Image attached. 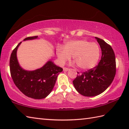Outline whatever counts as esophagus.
I'll list each match as a JSON object with an SVG mask.
<instances>
[{"label":"esophagus","mask_w":129,"mask_h":129,"mask_svg":"<svg viewBox=\"0 0 129 129\" xmlns=\"http://www.w3.org/2000/svg\"><path fill=\"white\" fill-rule=\"evenodd\" d=\"M63 70H64V71H68V70H69V68H68L65 67V68H63Z\"/></svg>","instance_id":"esophagus-1"}]
</instances>
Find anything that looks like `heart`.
<instances>
[{
    "label": "heart",
    "mask_w": 129,
    "mask_h": 129,
    "mask_svg": "<svg viewBox=\"0 0 129 129\" xmlns=\"http://www.w3.org/2000/svg\"><path fill=\"white\" fill-rule=\"evenodd\" d=\"M57 56L60 61L64 64L73 56L79 69L87 70L95 66L100 56V48L94 42L87 40H76L67 42L64 49L59 47Z\"/></svg>",
    "instance_id": "heart-1"
}]
</instances>
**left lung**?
<instances>
[{"label":"left lung","mask_w":129,"mask_h":129,"mask_svg":"<svg viewBox=\"0 0 129 129\" xmlns=\"http://www.w3.org/2000/svg\"><path fill=\"white\" fill-rule=\"evenodd\" d=\"M102 51V56L96 67L78 75L73 81L78 92L86 97L95 96L103 92L111 84L116 72L115 53L112 47L95 37Z\"/></svg>","instance_id":"obj_1"}]
</instances>
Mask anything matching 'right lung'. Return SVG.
<instances>
[{"mask_svg":"<svg viewBox=\"0 0 129 129\" xmlns=\"http://www.w3.org/2000/svg\"><path fill=\"white\" fill-rule=\"evenodd\" d=\"M37 37V36L28 37L24 41ZM21 43L13 50L10 57L9 67L12 78L16 87L26 96L34 99H43L52 91L57 75L62 71V68L49 61L44 67L34 71L23 69L17 59V50Z\"/></svg>","mask_w":129,"mask_h":129,"instance_id":"obj_1","label":"right lung"}]
</instances>
